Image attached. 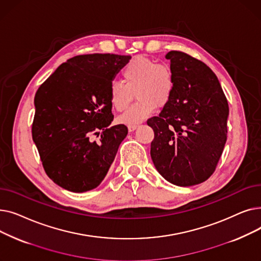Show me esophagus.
<instances>
[{
    "label": "esophagus",
    "mask_w": 261,
    "mask_h": 261,
    "mask_svg": "<svg viewBox=\"0 0 261 261\" xmlns=\"http://www.w3.org/2000/svg\"><path fill=\"white\" fill-rule=\"evenodd\" d=\"M136 128H138V125H129V126H128V130H129L130 132L134 131Z\"/></svg>",
    "instance_id": "esophagus-1"
}]
</instances>
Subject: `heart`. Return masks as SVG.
Returning <instances> with one entry per match:
<instances>
[{
    "instance_id": "b5f03b06",
    "label": "heart",
    "mask_w": 261,
    "mask_h": 261,
    "mask_svg": "<svg viewBox=\"0 0 261 261\" xmlns=\"http://www.w3.org/2000/svg\"><path fill=\"white\" fill-rule=\"evenodd\" d=\"M122 82H113L109 98L118 112L125 111L136 94V101L118 120L125 125H136L152 115L158 106L169 102L174 91V73L167 63H156L153 59L136 56L121 72Z\"/></svg>"
}]
</instances>
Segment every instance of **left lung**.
I'll return each mask as SVG.
<instances>
[{
    "label": "left lung",
    "instance_id": "1",
    "mask_svg": "<svg viewBox=\"0 0 261 261\" xmlns=\"http://www.w3.org/2000/svg\"><path fill=\"white\" fill-rule=\"evenodd\" d=\"M174 91L159 116L147 120L154 131L152 162L164 179L193 186L214 173L227 139L228 103L217 76L204 62L171 50Z\"/></svg>",
    "mask_w": 261,
    "mask_h": 261
}]
</instances>
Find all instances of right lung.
<instances>
[{"instance_id": "add662e5", "label": "right lung", "mask_w": 261, "mask_h": 261, "mask_svg": "<svg viewBox=\"0 0 261 261\" xmlns=\"http://www.w3.org/2000/svg\"><path fill=\"white\" fill-rule=\"evenodd\" d=\"M130 56L79 55L62 63L35 95L33 140L45 173L60 187L85 193L97 187L128 134L114 118L109 90ZM100 136V142L91 140Z\"/></svg>"}]
</instances>
